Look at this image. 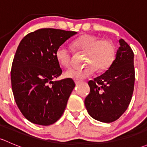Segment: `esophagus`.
I'll return each mask as SVG.
<instances>
[{
    "label": "esophagus",
    "instance_id": "obj_1",
    "mask_svg": "<svg viewBox=\"0 0 147 147\" xmlns=\"http://www.w3.org/2000/svg\"><path fill=\"white\" fill-rule=\"evenodd\" d=\"M80 82H81V81L78 80H75V84H80Z\"/></svg>",
    "mask_w": 147,
    "mask_h": 147
}]
</instances>
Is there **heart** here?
Instances as JSON below:
<instances>
[{"instance_id":"obj_1","label":"heart","mask_w":147,"mask_h":147,"mask_svg":"<svg viewBox=\"0 0 147 147\" xmlns=\"http://www.w3.org/2000/svg\"><path fill=\"white\" fill-rule=\"evenodd\" d=\"M74 48L78 51L85 53L84 63H87L80 69H69L65 72V76L74 80H82L87 78L95 71L107 69L115 59L116 49L111 41L107 40H100L97 37L92 35H83L75 40L72 43ZM57 63L64 67H68L71 63L69 50L61 45L55 52Z\"/></svg>"}]
</instances>
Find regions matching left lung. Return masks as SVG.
<instances>
[{
    "mask_svg": "<svg viewBox=\"0 0 147 147\" xmlns=\"http://www.w3.org/2000/svg\"><path fill=\"white\" fill-rule=\"evenodd\" d=\"M119 43L112 65L105 73L88 82L90 92L84 105L89 115L102 122L119 119L127 110L134 91V53L123 39Z\"/></svg>",
    "mask_w": 147,
    "mask_h": 147,
    "instance_id": "left-lung-1",
    "label": "left lung"
}]
</instances>
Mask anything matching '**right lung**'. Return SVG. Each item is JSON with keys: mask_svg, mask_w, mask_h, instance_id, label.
<instances>
[{"mask_svg": "<svg viewBox=\"0 0 147 147\" xmlns=\"http://www.w3.org/2000/svg\"><path fill=\"white\" fill-rule=\"evenodd\" d=\"M77 33L42 28L26 35L18 47L12 64V90L21 113L33 124L50 125L64 112L75 84L71 78L53 81L63 72L55 52Z\"/></svg>", "mask_w": 147, "mask_h": 147, "instance_id": "add662e5", "label": "right lung"}]
</instances>
